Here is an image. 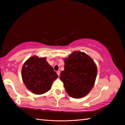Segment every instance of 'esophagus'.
Wrapping results in <instances>:
<instances>
[{"instance_id": "obj_1", "label": "esophagus", "mask_w": 125, "mask_h": 125, "mask_svg": "<svg viewBox=\"0 0 125 125\" xmlns=\"http://www.w3.org/2000/svg\"><path fill=\"white\" fill-rule=\"evenodd\" d=\"M57 74H58V76H60V73H61L60 71H57Z\"/></svg>"}]
</instances>
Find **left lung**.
<instances>
[{
    "mask_svg": "<svg viewBox=\"0 0 125 125\" xmlns=\"http://www.w3.org/2000/svg\"><path fill=\"white\" fill-rule=\"evenodd\" d=\"M97 73L94 60L84 52L75 51L64 59V70L59 78L67 94L73 98H80L92 90Z\"/></svg>",
    "mask_w": 125,
    "mask_h": 125,
    "instance_id": "8db88e82",
    "label": "left lung"
}]
</instances>
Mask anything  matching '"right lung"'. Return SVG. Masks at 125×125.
<instances>
[{
  "label": "right lung",
  "instance_id": "add662e5",
  "mask_svg": "<svg viewBox=\"0 0 125 125\" xmlns=\"http://www.w3.org/2000/svg\"><path fill=\"white\" fill-rule=\"evenodd\" d=\"M21 77L26 87L33 94H42L51 90L58 75L45 57L32 56L24 63Z\"/></svg>",
  "mask_w": 125,
  "mask_h": 125
}]
</instances>
